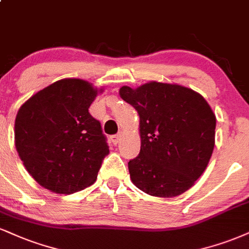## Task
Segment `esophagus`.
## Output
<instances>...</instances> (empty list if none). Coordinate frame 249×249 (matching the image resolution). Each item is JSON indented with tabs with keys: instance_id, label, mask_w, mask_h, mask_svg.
<instances>
[{
	"instance_id": "obj_1",
	"label": "esophagus",
	"mask_w": 249,
	"mask_h": 249,
	"mask_svg": "<svg viewBox=\"0 0 249 249\" xmlns=\"http://www.w3.org/2000/svg\"><path fill=\"white\" fill-rule=\"evenodd\" d=\"M119 139H121V133H117V134H113V136H111V142L115 143L119 142Z\"/></svg>"
}]
</instances>
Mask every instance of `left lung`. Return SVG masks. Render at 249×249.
<instances>
[{"instance_id": "8db88e82", "label": "left lung", "mask_w": 249, "mask_h": 249, "mask_svg": "<svg viewBox=\"0 0 249 249\" xmlns=\"http://www.w3.org/2000/svg\"><path fill=\"white\" fill-rule=\"evenodd\" d=\"M119 94L140 117L142 147L128 162L132 182L152 196L183 194L213 152L215 116L208 102L189 88L160 82L124 86Z\"/></svg>"}]
</instances>
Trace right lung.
<instances>
[{"label":"right lung","mask_w":249,"mask_h":249,"mask_svg":"<svg viewBox=\"0 0 249 249\" xmlns=\"http://www.w3.org/2000/svg\"><path fill=\"white\" fill-rule=\"evenodd\" d=\"M97 90L79 79H65L32 96L15 121L20 160L41 187L73 194L96 181L109 154L100 121L89 113Z\"/></svg>","instance_id":"obj_1"}]
</instances>
